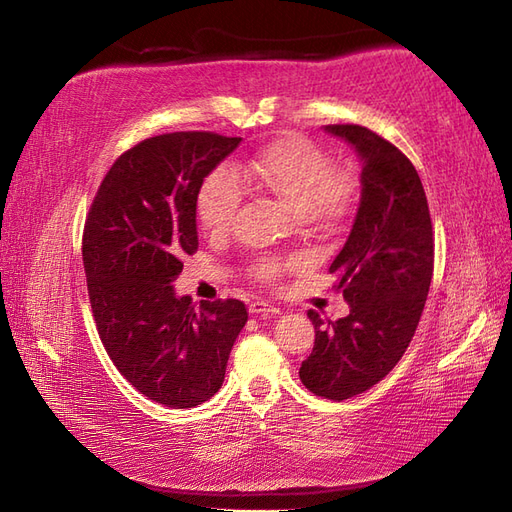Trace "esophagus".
<instances>
[{"mask_svg":"<svg viewBox=\"0 0 512 512\" xmlns=\"http://www.w3.org/2000/svg\"><path fill=\"white\" fill-rule=\"evenodd\" d=\"M249 312L251 315H278V308L276 306H272V304H268V302H251L249 304Z\"/></svg>","mask_w":512,"mask_h":512,"instance_id":"obj_1","label":"esophagus"}]
</instances>
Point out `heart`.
<instances>
[{"instance_id": "heart-1", "label": "heart", "mask_w": 512, "mask_h": 512, "mask_svg": "<svg viewBox=\"0 0 512 512\" xmlns=\"http://www.w3.org/2000/svg\"><path fill=\"white\" fill-rule=\"evenodd\" d=\"M242 185L272 193L298 210L306 225H329L342 219L355 202L353 176L332 168V159L319 144L289 134L263 146L249 159L206 176L197 193V217L210 234H227L242 204ZM285 268L278 257H259L249 276L259 283H274Z\"/></svg>"}]
</instances>
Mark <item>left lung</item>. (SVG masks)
Returning <instances> with one entry per match:
<instances>
[{
  "label": "left lung",
  "instance_id": "obj_1",
  "mask_svg": "<svg viewBox=\"0 0 512 512\" xmlns=\"http://www.w3.org/2000/svg\"><path fill=\"white\" fill-rule=\"evenodd\" d=\"M325 129L361 157L355 223L329 266L351 312L325 325L308 310L315 346L300 378L308 391L342 402L383 381L406 353L432 283L434 232L421 178L398 146L361 125Z\"/></svg>",
  "mask_w": 512,
  "mask_h": 512
}]
</instances>
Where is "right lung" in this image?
Instances as JSON below:
<instances>
[{
	"label": "right lung",
	"instance_id": "add662e5",
	"mask_svg": "<svg viewBox=\"0 0 512 512\" xmlns=\"http://www.w3.org/2000/svg\"><path fill=\"white\" fill-rule=\"evenodd\" d=\"M240 140L214 131L146 138L112 163L87 212L82 263L97 334L127 381L170 408L221 389L249 319L240 300L195 306L172 287L197 251V193Z\"/></svg>",
	"mask_w": 512,
	"mask_h": 512
}]
</instances>
